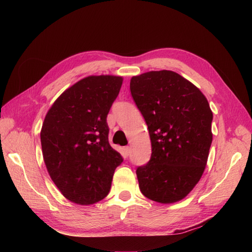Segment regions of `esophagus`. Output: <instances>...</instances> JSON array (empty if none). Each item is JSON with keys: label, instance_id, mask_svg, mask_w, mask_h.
I'll list each match as a JSON object with an SVG mask.
<instances>
[{"label": "esophagus", "instance_id": "esophagus-1", "mask_svg": "<svg viewBox=\"0 0 252 252\" xmlns=\"http://www.w3.org/2000/svg\"><path fill=\"white\" fill-rule=\"evenodd\" d=\"M123 151H125L126 156H129V155H130V152H131V148H130L129 146H126L125 148H123Z\"/></svg>", "mask_w": 252, "mask_h": 252}]
</instances>
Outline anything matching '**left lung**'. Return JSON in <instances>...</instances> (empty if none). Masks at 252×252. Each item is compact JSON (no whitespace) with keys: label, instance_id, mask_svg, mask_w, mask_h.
<instances>
[{"label":"left lung","instance_id":"8db88e82","mask_svg":"<svg viewBox=\"0 0 252 252\" xmlns=\"http://www.w3.org/2000/svg\"><path fill=\"white\" fill-rule=\"evenodd\" d=\"M130 90L152 142L151 160L136 170L142 194L160 203L184 199L205 171L212 143L206 96L171 70L132 77Z\"/></svg>","mask_w":252,"mask_h":252}]
</instances>
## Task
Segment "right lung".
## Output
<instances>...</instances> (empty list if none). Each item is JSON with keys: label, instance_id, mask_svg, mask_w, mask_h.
I'll return each mask as SVG.
<instances>
[{"label": "right lung", "instance_id": "add662e5", "mask_svg": "<svg viewBox=\"0 0 252 252\" xmlns=\"http://www.w3.org/2000/svg\"><path fill=\"white\" fill-rule=\"evenodd\" d=\"M122 77L89 76L61 94L41 129L42 154L52 181L68 200L93 205L108 195L123 159L109 145L106 118Z\"/></svg>", "mask_w": 252, "mask_h": 252}]
</instances>
